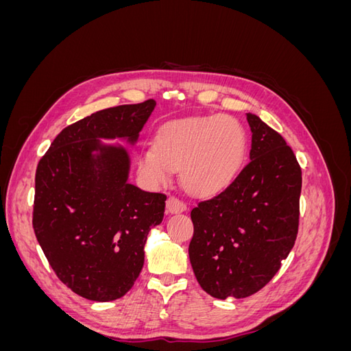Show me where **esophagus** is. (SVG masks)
I'll return each mask as SVG.
<instances>
[{"mask_svg":"<svg viewBox=\"0 0 351 351\" xmlns=\"http://www.w3.org/2000/svg\"><path fill=\"white\" fill-rule=\"evenodd\" d=\"M167 210L171 212V214H177V212L186 210V204L183 200H180L176 196H169L167 199Z\"/></svg>","mask_w":351,"mask_h":351,"instance_id":"34e87169","label":"esophagus"}]
</instances>
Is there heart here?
Instances as JSON below:
<instances>
[{
    "label": "heart",
    "instance_id": "heart-1",
    "mask_svg": "<svg viewBox=\"0 0 351 351\" xmlns=\"http://www.w3.org/2000/svg\"><path fill=\"white\" fill-rule=\"evenodd\" d=\"M247 151L244 127L230 115L173 120L158 130L155 146H145L137 167L152 184H167L182 167L186 187L197 195L224 189L236 177Z\"/></svg>",
    "mask_w": 351,
    "mask_h": 351
}]
</instances>
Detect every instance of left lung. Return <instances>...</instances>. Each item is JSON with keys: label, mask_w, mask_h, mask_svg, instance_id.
<instances>
[{"label": "left lung", "mask_w": 351, "mask_h": 351, "mask_svg": "<svg viewBox=\"0 0 351 351\" xmlns=\"http://www.w3.org/2000/svg\"><path fill=\"white\" fill-rule=\"evenodd\" d=\"M246 117L250 161L222 192L190 212V263L202 289L222 300L263 289L299 231L302 168L278 132L258 115Z\"/></svg>", "instance_id": "obj_1"}]
</instances>
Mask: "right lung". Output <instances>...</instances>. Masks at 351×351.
Returning a JSON list of instances; mask_svg holds the SVG:
<instances>
[{
  "instance_id": "right-lung-1",
  "label": "right lung",
  "mask_w": 351,
  "mask_h": 351,
  "mask_svg": "<svg viewBox=\"0 0 351 351\" xmlns=\"http://www.w3.org/2000/svg\"><path fill=\"white\" fill-rule=\"evenodd\" d=\"M156 102L119 105L67 125L39 159L35 176V236L51 268L71 291L111 302L129 291L145 261L147 232L161 224L167 196L127 182L136 142Z\"/></svg>"
}]
</instances>
